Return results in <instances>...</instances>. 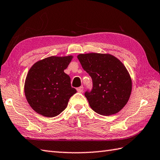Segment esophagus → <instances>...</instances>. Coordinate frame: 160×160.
Instances as JSON below:
<instances>
[{
    "mask_svg": "<svg viewBox=\"0 0 160 160\" xmlns=\"http://www.w3.org/2000/svg\"><path fill=\"white\" fill-rule=\"evenodd\" d=\"M83 89H84V87H80L77 88V91H78V92H79V93H82V92H83Z\"/></svg>",
    "mask_w": 160,
    "mask_h": 160,
    "instance_id": "esophagus-1",
    "label": "esophagus"
}]
</instances>
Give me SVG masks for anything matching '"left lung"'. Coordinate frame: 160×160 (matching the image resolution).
<instances>
[{
    "mask_svg": "<svg viewBox=\"0 0 160 160\" xmlns=\"http://www.w3.org/2000/svg\"><path fill=\"white\" fill-rule=\"evenodd\" d=\"M78 58L92 78V90L84 93L91 108L105 116L118 113L132 90L131 78L123 63L108 53H81Z\"/></svg>",
    "mask_w": 160,
    "mask_h": 160,
    "instance_id": "obj_1",
    "label": "left lung"
}]
</instances>
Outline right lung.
<instances>
[{
    "label": "right lung",
    "mask_w": 160,
    "mask_h": 160,
    "mask_svg": "<svg viewBox=\"0 0 160 160\" xmlns=\"http://www.w3.org/2000/svg\"><path fill=\"white\" fill-rule=\"evenodd\" d=\"M72 56H50L33 64L27 75L24 91L29 104L36 113L53 118L62 113L76 93L71 78L64 72Z\"/></svg>",
    "instance_id": "obj_1"
}]
</instances>
